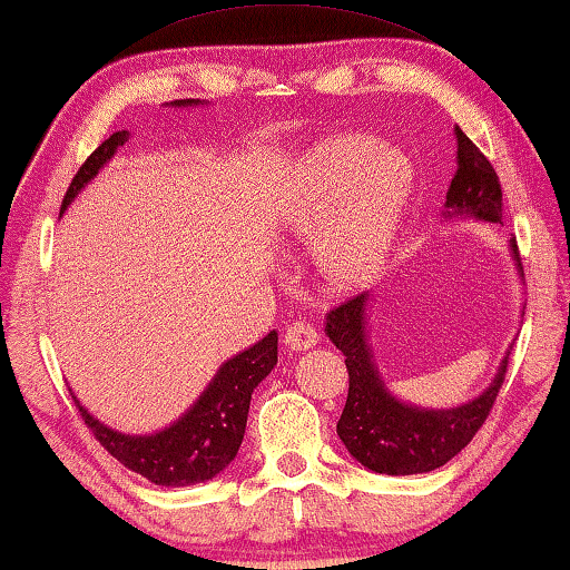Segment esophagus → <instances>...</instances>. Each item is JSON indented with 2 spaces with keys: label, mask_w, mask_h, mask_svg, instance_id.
Wrapping results in <instances>:
<instances>
[{
  "label": "esophagus",
  "mask_w": 570,
  "mask_h": 570,
  "mask_svg": "<svg viewBox=\"0 0 570 570\" xmlns=\"http://www.w3.org/2000/svg\"><path fill=\"white\" fill-rule=\"evenodd\" d=\"M317 327L307 321H293L285 325V345H291L293 351H307L317 343Z\"/></svg>",
  "instance_id": "1"
}]
</instances>
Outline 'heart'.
I'll return each mask as SVG.
<instances>
[{"mask_svg": "<svg viewBox=\"0 0 570 570\" xmlns=\"http://www.w3.org/2000/svg\"><path fill=\"white\" fill-rule=\"evenodd\" d=\"M413 187L411 163L365 135L317 145L297 175L295 223H321L315 255L323 273L355 283L381 265L401 227Z\"/></svg>", "mask_w": 570, "mask_h": 570, "instance_id": "b5f03b06", "label": "heart"}]
</instances>
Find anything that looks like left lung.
<instances>
[{"label":"left lung","mask_w":570,"mask_h":570,"mask_svg":"<svg viewBox=\"0 0 570 570\" xmlns=\"http://www.w3.org/2000/svg\"><path fill=\"white\" fill-rule=\"evenodd\" d=\"M455 137L458 173L445 195V207L501 223V179H498L488 157L465 137L463 129L455 127ZM511 247L523 273L515 239H511ZM365 293L355 295L351 301L335 305L327 313L325 323L327 337L345 355L347 383H351L343 415L337 421V435L355 461H361L375 473H431L461 453L473 441V435L481 431L503 387L508 357L491 387L473 403L453 407V411H421V407L403 405L385 391L371 361V351L365 345Z\"/></svg>","instance_id":"1"}]
</instances>
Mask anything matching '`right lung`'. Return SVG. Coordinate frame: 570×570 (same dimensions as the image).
<instances>
[{
	"instance_id": "1",
	"label": "right lung",
	"mask_w": 570,
	"mask_h": 570,
	"mask_svg": "<svg viewBox=\"0 0 570 570\" xmlns=\"http://www.w3.org/2000/svg\"><path fill=\"white\" fill-rule=\"evenodd\" d=\"M179 105H193V99H177ZM127 142V132L109 135L77 175L69 183L62 199V209L72 203L75 195L92 179L99 167L115 155L119 145ZM62 215V213H59ZM277 365V333H267L257 345L247 347L245 353L235 355L219 367L207 391L199 401L179 417L175 425L165 428L155 435H122L112 428L95 421L77 401V411L85 425L92 431L99 445L117 458L129 471L139 473L155 485L179 488L195 485L215 478L223 468L233 463V458L243 443L249 397L257 383Z\"/></svg>"
}]
</instances>
